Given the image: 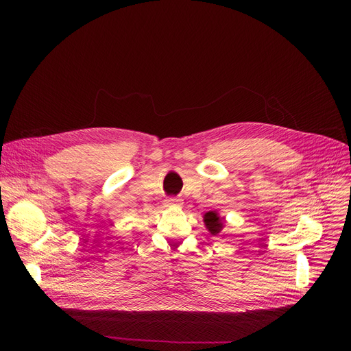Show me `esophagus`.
<instances>
[{
    "instance_id": "34e87169",
    "label": "esophagus",
    "mask_w": 351,
    "mask_h": 351,
    "mask_svg": "<svg viewBox=\"0 0 351 351\" xmlns=\"http://www.w3.org/2000/svg\"><path fill=\"white\" fill-rule=\"evenodd\" d=\"M165 202L168 206H180L182 205V199H179V197H168Z\"/></svg>"
}]
</instances>
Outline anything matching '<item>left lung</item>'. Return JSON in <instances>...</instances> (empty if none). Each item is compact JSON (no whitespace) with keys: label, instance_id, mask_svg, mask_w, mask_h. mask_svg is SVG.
<instances>
[{"label":"left lung","instance_id":"8db88e82","mask_svg":"<svg viewBox=\"0 0 351 351\" xmlns=\"http://www.w3.org/2000/svg\"><path fill=\"white\" fill-rule=\"evenodd\" d=\"M204 220H205L206 228L212 234H217L223 228V219H220L216 212H208L204 216Z\"/></svg>","mask_w":351,"mask_h":351}]
</instances>
